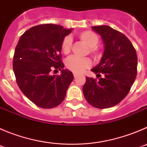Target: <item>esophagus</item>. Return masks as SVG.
<instances>
[{
    "mask_svg": "<svg viewBox=\"0 0 147 147\" xmlns=\"http://www.w3.org/2000/svg\"><path fill=\"white\" fill-rule=\"evenodd\" d=\"M78 76H79V74H76V73H74V78L77 77Z\"/></svg>",
    "mask_w": 147,
    "mask_h": 147,
    "instance_id": "esophagus-1",
    "label": "esophagus"
}]
</instances>
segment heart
Returning a JSON list of instances; mask_svg holds the SVG:
<instances>
[{"label": "heart", "instance_id": "b5f03b06", "mask_svg": "<svg viewBox=\"0 0 147 147\" xmlns=\"http://www.w3.org/2000/svg\"><path fill=\"white\" fill-rule=\"evenodd\" d=\"M79 37L88 47L89 51L93 55L98 54V49L96 45L98 43V37L94 32L91 31H84L79 34ZM72 39L67 36L62 40L61 49L64 54H67L71 51ZM91 59L88 57H78L76 56H71L65 61L66 67L71 71L76 73H81L86 68L91 66Z\"/></svg>", "mask_w": 147, "mask_h": 147}]
</instances>
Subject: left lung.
<instances>
[{"label":"left lung","instance_id":"obj_1","mask_svg":"<svg viewBox=\"0 0 147 147\" xmlns=\"http://www.w3.org/2000/svg\"><path fill=\"white\" fill-rule=\"evenodd\" d=\"M92 29L102 37L105 51L99 63L91 69L99 80L86 77L83 94L93 107L109 108L124 99L134 83L137 54L129 39L111 27L98 26Z\"/></svg>","mask_w":147,"mask_h":147}]
</instances>
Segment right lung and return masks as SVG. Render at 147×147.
Segmentation results:
<instances>
[{
	"label": "right lung",
	"mask_w": 147,
	"mask_h": 147,
	"mask_svg": "<svg viewBox=\"0 0 147 147\" xmlns=\"http://www.w3.org/2000/svg\"><path fill=\"white\" fill-rule=\"evenodd\" d=\"M54 24L34 26L20 37L13 58V71L18 87L34 104L42 108L60 105L74 80L61 61L62 40L71 33ZM52 69H59V76L51 75Z\"/></svg>",
	"instance_id": "1"
}]
</instances>
